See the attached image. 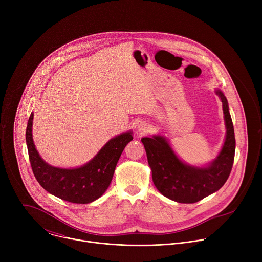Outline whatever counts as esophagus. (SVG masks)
Returning <instances> with one entry per match:
<instances>
[{"label":"esophagus","mask_w":262,"mask_h":262,"mask_svg":"<svg viewBox=\"0 0 262 262\" xmlns=\"http://www.w3.org/2000/svg\"><path fill=\"white\" fill-rule=\"evenodd\" d=\"M149 129H150V125H149V124L146 123V122H141V123H139V125H138V132H140L141 134L147 133V132H149Z\"/></svg>","instance_id":"esophagus-1"}]
</instances>
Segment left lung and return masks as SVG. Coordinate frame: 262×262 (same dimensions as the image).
<instances>
[{
  "label": "left lung",
  "mask_w": 262,
  "mask_h": 262,
  "mask_svg": "<svg viewBox=\"0 0 262 262\" xmlns=\"http://www.w3.org/2000/svg\"><path fill=\"white\" fill-rule=\"evenodd\" d=\"M215 94L222 100L226 125L225 142L216 159L204 167L183 163L175 155L166 138H143L152 180L165 197L178 203H195L219 191L228 179L234 161L235 137L227 98L220 90Z\"/></svg>",
  "instance_id": "left-lung-1"
}]
</instances>
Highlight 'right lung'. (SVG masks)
Wrapping results in <instances>:
<instances>
[{
  "mask_svg": "<svg viewBox=\"0 0 262 262\" xmlns=\"http://www.w3.org/2000/svg\"><path fill=\"white\" fill-rule=\"evenodd\" d=\"M33 117L34 114L31 113L26 142L32 171L42 188L62 200L78 204L90 203L102 196L113 178L123 149L133 140L132 132L111 139L84 166L72 169L57 168L46 163L36 150L32 137Z\"/></svg>",
  "mask_w": 262,
  "mask_h": 262,
  "instance_id": "obj_1",
  "label": "right lung"
}]
</instances>
